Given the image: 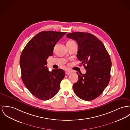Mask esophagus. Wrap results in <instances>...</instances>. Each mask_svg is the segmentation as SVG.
<instances>
[{"instance_id": "34e87169", "label": "esophagus", "mask_w": 130, "mask_h": 130, "mask_svg": "<svg viewBox=\"0 0 130 130\" xmlns=\"http://www.w3.org/2000/svg\"><path fill=\"white\" fill-rule=\"evenodd\" d=\"M71 72H72V71H70V70H66V73L67 75H69V74H70Z\"/></svg>"}]
</instances>
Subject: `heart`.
<instances>
[{
	"label": "heart",
	"mask_w": 130,
	"mask_h": 130,
	"mask_svg": "<svg viewBox=\"0 0 130 130\" xmlns=\"http://www.w3.org/2000/svg\"><path fill=\"white\" fill-rule=\"evenodd\" d=\"M72 42H74V41H69L68 42V43H72Z\"/></svg>",
	"instance_id": "b5f03b06"
}]
</instances>
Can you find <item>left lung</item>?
<instances>
[{"mask_svg":"<svg viewBox=\"0 0 130 130\" xmlns=\"http://www.w3.org/2000/svg\"><path fill=\"white\" fill-rule=\"evenodd\" d=\"M76 41L77 57L85 69V74H78V80L73 85L74 92L80 99L90 101L101 95L110 79L111 61L103 42L88 32H74L66 35Z\"/></svg>","mask_w":130,"mask_h":130,"instance_id":"8db88e82","label":"left lung"}]
</instances>
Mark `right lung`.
I'll return each instance as SVG.
<instances>
[{
  "instance_id": "obj_1",
  "label": "right lung",
  "mask_w": 130,
  "mask_h": 130,
  "mask_svg": "<svg viewBox=\"0 0 130 130\" xmlns=\"http://www.w3.org/2000/svg\"><path fill=\"white\" fill-rule=\"evenodd\" d=\"M66 32L43 31L35 36L22 52L20 64L22 81L28 91L37 98L46 101L60 90L65 71L53 69L49 71L45 65L52 56L56 43Z\"/></svg>"
}]
</instances>
